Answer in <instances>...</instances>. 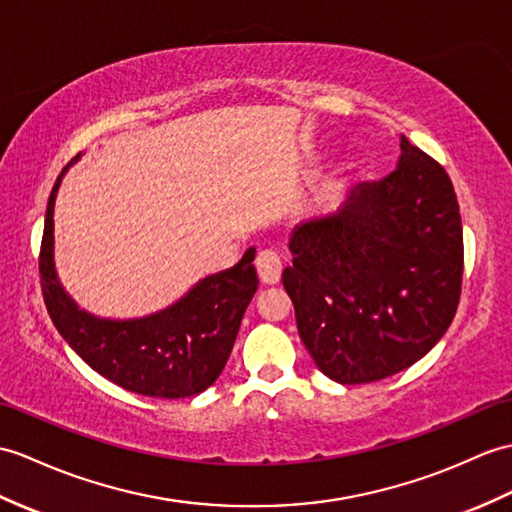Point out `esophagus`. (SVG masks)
<instances>
[{
	"label": "esophagus",
	"mask_w": 512,
	"mask_h": 512,
	"mask_svg": "<svg viewBox=\"0 0 512 512\" xmlns=\"http://www.w3.org/2000/svg\"><path fill=\"white\" fill-rule=\"evenodd\" d=\"M255 268L257 275L264 285H275L281 279V259L277 257V253L272 251H261L255 257Z\"/></svg>",
	"instance_id": "1"
}]
</instances>
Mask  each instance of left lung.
<instances>
[{"label": "left lung", "mask_w": 512, "mask_h": 512, "mask_svg": "<svg viewBox=\"0 0 512 512\" xmlns=\"http://www.w3.org/2000/svg\"><path fill=\"white\" fill-rule=\"evenodd\" d=\"M397 170L355 185L342 205L290 235L283 288L316 366L368 384L419 362L454 320L462 224L454 185L401 137Z\"/></svg>", "instance_id": "1"}]
</instances>
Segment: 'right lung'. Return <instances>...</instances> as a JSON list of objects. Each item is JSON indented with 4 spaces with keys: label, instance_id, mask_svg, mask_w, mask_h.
I'll use <instances>...</instances> for the list:
<instances>
[{
    "label": "right lung",
    "instance_id": "1",
    "mask_svg": "<svg viewBox=\"0 0 512 512\" xmlns=\"http://www.w3.org/2000/svg\"><path fill=\"white\" fill-rule=\"evenodd\" d=\"M78 157L65 165L47 200L39 259L47 314L69 347L109 382L159 399L198 395L220 377L257 292L255 248L233 268L200 279L176 303L150 316L113 320L80 310L54 266V202Z\"/></svg>",
    "mask_w": 512,
    "mask_h": 512
}]
</instances>
